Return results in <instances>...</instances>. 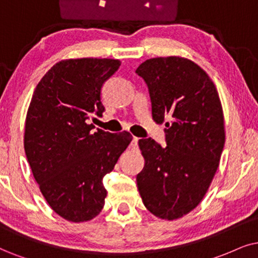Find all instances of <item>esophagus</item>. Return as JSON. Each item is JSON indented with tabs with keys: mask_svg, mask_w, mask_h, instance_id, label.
Returning a JSON list of instances; mask_svg holds the SVG:
<instances>
[{
	"mask_svg": "<svg viewBox=\"0 0 258 258\" xmlns=\"http://www.w3.org/2000/svg\"><path fill=\"white\" fill-rule=\"evenodd\" d=\"M138 140H139V138H137V137H133V140H132V143H131V146H132L133 149L138 148Z\"/></svg>",
	"mask_w": 258,
	"mask_h": 258,
	"instance_id": "34e87169",
	"label": "esophagus"
}]
</instances>
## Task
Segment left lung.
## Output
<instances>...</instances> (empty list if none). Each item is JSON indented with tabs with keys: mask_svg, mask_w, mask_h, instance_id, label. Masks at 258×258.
<instances>
[{
	"mask_svg": "<svg viewBox=\"0 0 258 258\" xmlns=\"http://www.w3.org/2000/svg\"><path fill=\"white\" fill-rule=\"evenodd\" d=\"M144 78L152 119L165 122L167 146L151 138L138 142L145 164L137 184L145 207L164 220L184 217L200 204L219 167L225 144L223 107L206 71L180 56L145 60Z\"/></svg>",
	"mask_w": 258,
	"mask_h": 258,
	"instance_id": "1",
	"label": "left lung"
}]
</instances>
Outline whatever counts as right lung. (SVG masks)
Segmentation results:
<instances>
[{"instance_id":"obj_1","label":"right lung","mask_w":258,"mask_h":258,"mask_svg":"<svg viewBox=\"0 0 258 258\" xmlns=\"http://www.w3.org/2000/svg\"><path fill=\"white\" fill-rule=\"evenodd\" d=\"M121 61L76 58L58 61L44 75L29 103L24 145L42 197L71 223L94 219L102 211L103 177L131 143V135L109 133L88 119L101 115V88Z\"/></svg>"}]
</instances>
